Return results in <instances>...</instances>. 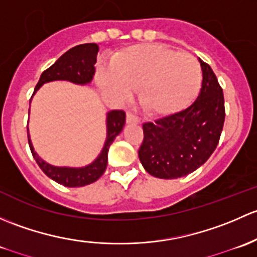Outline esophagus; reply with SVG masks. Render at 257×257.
Masks as SVG:
<instances>
[{
    "mask_svg": "<svg viewBox=\"0 0 257 257\" xmlns=\"http://www.w3.org/2000/svg\"><path fill=\"white\" fill-rule=\"evenodd\" d=\"M126 122L127 123H140V118L137 117L134 113L127 112V116H126Z\"/></svg>",
    "mask_w": 257,
    "mask_h": 257,
    "instance_id": "obj_1",
    "label": "esophagus"
}]
</instances>
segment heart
Segmentation results:
<instances>
[{"label": "heart", "instance_id": "obj_1", "mask_svg": "<svg viewBox=\"0 0 257 257\" xmlns=\"http://www.w3.org/2000/svg\"><path fill=\"white\" fill-rule=\"evenodd\" d=\"M96 80L107 94L126 100L139 92L142 109L152 116H168L186 109L202 84L198 60L165 44H136L111 57L110 68L99 67Z\"/></svg>", "mask_w": 257, "mask_h": 257}]
</instances>
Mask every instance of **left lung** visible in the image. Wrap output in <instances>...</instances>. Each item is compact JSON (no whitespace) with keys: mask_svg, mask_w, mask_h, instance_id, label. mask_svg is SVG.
<instances>
[{"mask_svg":"<svg viewBox=\"0 0 257 257\" xmlns=\"http://www.w3.org/2000/svg\"><path fill=\"white\" fill-rule=\"evenodd\" d=\"M199 62L203 81L197 100L181 112L142 126L139 157L151 176H187L204 165L218 146L225 120L223 89L209 64Z\"/></svg>","mask_w":257,"mask_h":257,"instance_id":"obj_1","label":"left lung"}]
</instances>
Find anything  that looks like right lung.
Instances as JSON below:
<instances>
[{
    "label": "right lung",
    "mask_w": 257,
    "mask_h": 257,
    "mask_svg": "<svg viewBox=\"0 0 257 257\" xmlns=\"http://www.w3.org/2000/svg\"><path fill=\"white\" fill-rule=\"evenodd\" d=\"M99 46L95 43H86L76 46L65 52L52 67L42 73L39 81L37 83L34 92L37 91L44 83L53 80H68L74 84H88L92 80L95 74V63H96ZM33 92V94H34ZM126 113L122 110H112L107 113V137L105 146L102 148L99 157L91 163L83 168H69V167H54L49 163L44 162L32 146L27 128L28 145H30L32 156L36 160L37 165L42 171L57 183L63 184L64 187H83L94 183L104 174L107 166V152L115 137L122 131L125 126Z\"/></svg>",
    "instance_id": "right-lung-1"
}]
</instances>
